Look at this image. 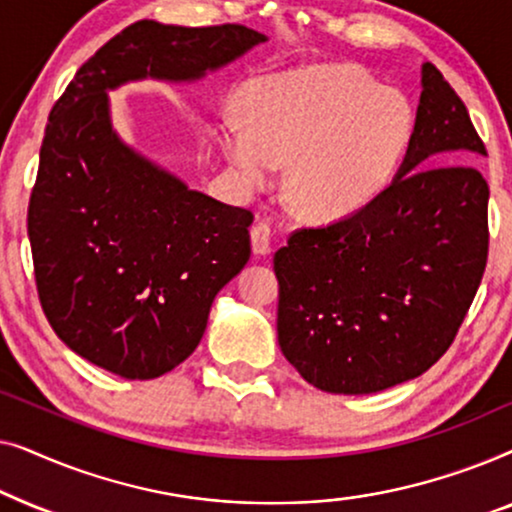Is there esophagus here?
I'll return each instance as SVG.
<instances>
[{
  "label": "esophagus",
  "instance_id": "34e87169",
  "mask_svg": "<svg viewBox=\"0 0 512 512\" xmlns=\"http://www.w3.org/2000/svg\"><path fill=\"white\" fill-rule=\"evenodd\" d=\"M251 249L256 256H268L272 251V230L265 221L251 228Z\"/></svg>",
  "mask_w": 512,
  "mask_h": 512
}]
</instances>
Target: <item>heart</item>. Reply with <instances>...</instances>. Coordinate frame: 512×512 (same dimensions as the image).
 <instances>
[{"label": "heart", "mask_w": 512, "mask_h": 512, "mask_svg": "<svg viewBox=\"0 0 512 512\" xmlns=\"http://www.w3.org/2000/svg\"><path fill=\"white\" fill-rule=\"evenodd\" d=\"M244 116L216 125L235 184L256 193L286 165L284 200L312 223L368 207L408 151L415 118L396 90L352 65H310L263 76L242 90Z\"/></svg>", "instance_id": "b5f03b06"}]
</instances>
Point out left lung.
I'll return each mask as SVG.
<instances>
[{
    "label": "left lung",
    "instance_id": "8db88e82",
    "mask_svg": "<svg viewBox=\"0 0 512 512\" xmlns=\"http://www.w3.org/2000/svg\"><path fill=\"white\" fill-rule=\"evenodd\" d=\"M487 156L431 62L396 177L361 212L300 228L275 254L277 340L328 394H377L426 373L452 345L487 265Z\"/></svg>",
    "mask_w": 512,
    "mask_h": 512
}]
</instances>
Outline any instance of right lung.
I'll use <instances>...</instances> for the list:
<instances>
[{
    "mask_svg": "<svg viewBox=\"0 0 512 512\" xmlns=\"http://www.w3.org/2000/svg\"><path fill=\"white\" fill-rule=\"evenodd\" d=\"M263 41L244 25L139 20L83 62L48 116L27 212L41 307L72 352L125 380H153L195 352L216 293L249 261L254 214L125 144L107 93L198 81Z\"/></svg>",
    "mask_w": 512,
    "mask_h": 512,
    "instance_id": "1",
    "label": "right lung"
}]
</instances>
